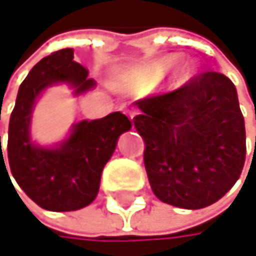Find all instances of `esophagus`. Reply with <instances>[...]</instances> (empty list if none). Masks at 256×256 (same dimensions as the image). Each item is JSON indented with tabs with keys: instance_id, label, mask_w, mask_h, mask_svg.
Segmentation results:
<instances>
[{
	"instance_id": "34e87169",
	"label": "esophagus",
	"mask_w": 256,
	"mask_h": 256,
	"mask_svg": "<svg viewBox=\"0 0 256 256\" xmlns=\"http://www.w3.org/2000/svg\"><path fill=\"white\" fill-rule=\"evenodd\" d=\"M120 110H122L130 120H134V116H135V109H134L129 103H122V104L120 106Z\"/></svg>"
}]
</instances>
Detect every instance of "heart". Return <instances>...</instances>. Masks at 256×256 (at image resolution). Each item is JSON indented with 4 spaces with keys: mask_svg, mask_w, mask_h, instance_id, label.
Returning <instances> with one entry per match:
<instances>
[{
    "mask_svg": "<svg viewBox=\"0 0 256 256\" xmlns=\"http://www.w3.org/2000/svg\"><path fill=\"white\" fill-rule=\"evenodd\" d=\"M172 66H173V59H172V58H166V59H162V60L158 64V68H159V71H160L162 74L168 72V71L172 70Z\"/></svg>",
    "mask_w": 256,
    "mask_h": 256,
    "instance_id": "1",
    "label": "heart"
}]
</instances>
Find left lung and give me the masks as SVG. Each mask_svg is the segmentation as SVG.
<instances>
[{"mask_svg":"<svg viewBox=\"0 0 256 256\" xmlns=\"http://www.w3.org/2000/svg\"><path fill=\"white\" fill-rule=\"evenodd\" d=\"M144 166L164 204L200 210L238 180L246 159V129L234 83L206 71L172 92L136 102Z\"/></svg>","mask_w":256,"mask_h":256,"instance_id":"left-lung-1","label":"left lung"}]
</instances>
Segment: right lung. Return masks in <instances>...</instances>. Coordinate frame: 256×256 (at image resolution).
Listing matches in <instances>:
<instances>
[{
    "label": "right lung",
    "instance_id": "1",
    "mask_svg": "<svg viewBox=\"0 0 256 256\" xmlns=\"http://www.w3.org/2000/svg\"><path fill=\"white\" fill-rule=\"evenodd\" d=\"M72 59V48H65L38 62L20 86L8 122L7 158L14 180L34 204L56 212L82 210L94 202L102 172L120 135L132 127L124 114L112 112L100 120L78 121L70 136L54 147L32 141L33 108L48 86L66 83L76 96L96 86L92 78H88V70ZM1 164L6 168L2 150L0 167Z\"/></svg>",
    "mask_w": 256,
    "mask_h": 256
}]
</instances>
